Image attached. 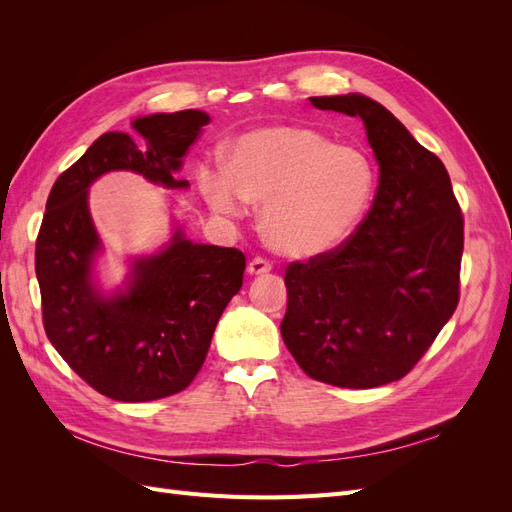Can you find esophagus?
<instances>
[{"instance_id":"34e87169","label":"esophagus","mask_w":512,"mask_h":512,"mask_svg":"<svg viewBox=\"0 0 512 512\" xmlns=\"http://www.w3.org/2000/svg\"><path fill=\"white\" fill-rule=\"evenodd\" d=\"M269 271H271V262L265 260V258H260V256L252 258L250 265H247V273H250V275H262V273H269Z\"/></svg>"}]
</instances>
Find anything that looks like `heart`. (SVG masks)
<instances>
[{
  "mask_svg": "<svg viewBox=\"0 0 512 512\" xmlns=\"http://www.w3.org/2000/svg\"><path fill=\"white\" fill-rule=\"evenodd\" d=\"M200 192L209 207L241 215L265 205L262 232L277 254L309 260L337 250L359 228L376 194L367 153L303 126L247 132L228 151L226 168L203 166Z\"/></svg>",
  "mask_w": 512,
  "mask_h": 512,
  "instance_id": "heart-1",
  "label": "heart"
}]
</instances>
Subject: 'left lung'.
<instances>
[{
	"label": "left lung",
	"mask_w": 512,
	"mask_h": 512,
	"mask_svg": "<svg viewBox=\"0 0 512 512\" xmlns=\"http://www.w3.org/2000/svg\"><path fill=\"white\" fill-rule=\"evenodd\" d=\"M309 100L363 119L380 179L346 243L288 265L282 337L309 378L374 389L404 378L453 316L463 215L440 158L380 102L361 94Z\"/></svg>",
	"instance_id": "8db88e82"
}]
</instances>
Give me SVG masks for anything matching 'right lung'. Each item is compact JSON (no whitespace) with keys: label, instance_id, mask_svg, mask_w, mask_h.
Returning a JSON list of instances; mask_svg holds the SVG:
<instances>
[{"label":"right lung","instance_id":"obj_1","mask_svg":"<svg viewBox=\"0 0 512 512\" xmlns=\"http://www.w3.org/2000/svg\"><path fill=\"white\" fill-rule=\"evenodd\" d=\"M211 119L203 111L138 117L106 132L61 173L46 200L36 241V277L46 337L91 389L115 401H153L188 386L211 337L241 290L245 256L235 247L192 243L181 226L158 254L132 260L126 284L104 294L94 282L102 241L89 213V185L111 170H132L164 188Z\"/></svg>","mask_w":512,"mask_h":512}]
</instances>
